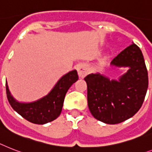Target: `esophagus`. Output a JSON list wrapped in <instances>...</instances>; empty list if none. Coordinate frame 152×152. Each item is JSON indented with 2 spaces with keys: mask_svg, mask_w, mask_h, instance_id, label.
I'll return each instance as SVG.
<instances>
[{
  "mask_svg": "<svg viewBox=\"0 0 152 152\" xmlns=\"http://www.w3.org/2000/svg\"><path fill=\"white\" fill-rule=\"evenodd\" d=\"M77 71H78L79 76H80V78H84L85 76H87V68H86V66H85L83 64H80V65H79L78 68H77Z\"/></svg>",
  "mask_w": 152,
  "mask_h": 152,
  "instance_id": "obj_1",
  "label": "esophagus"
}]
</instances>
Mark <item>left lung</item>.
Here are the masks:
<instances>
[{
	"label": "left lung",
	"instance_id": "left-lung-1",
	"mask_svg": "<svg viewBox=\"0 0 152 152\" xmlns=\"http://www.w3.org/2000/svg\"><path fill=\"white\" fill-rule=\"evenodd\" d=\"M110 65L128 70L118 80H110L99 72L89 74L84 80L92 115L107 124H116L134 116L140 108L148 87V76L142 52L135 44L121 51Z\"/></svg>",
	"mask_w": 152,
	"mask_h": 152
}]
</instances>
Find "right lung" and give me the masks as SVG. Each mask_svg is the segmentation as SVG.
<instances>
[{
    "instance_id": "1",
    "label": "right lung",
    "mask_w": 152,
    "mask_h": 152,
    "mask_svg": "<svg viewBox=\"0 0 152 152\" xmlns=\"http://www.w3.org/2000/svg\"><path fill=\"white\" fill-rule=\"evenodd\" d=\"M76 69L65 74L46 96L32 102H19L13 97L6 81V93L12 108L30 123L45 124L56 119L60 115L64 99L68 90L78 80Z\"/></svg>"
}]
</instances>
